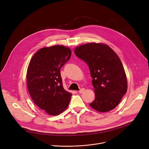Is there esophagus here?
I'll use <instances>...</instances> for the list:
<instances>
[{
    "instance_id": "esophagus-1",
    "label": "esophagus",
    "mask_w": 149,
    "mask_h": 149,
    "mask_svg": "<svg viewBox=\"0 0 149 149\" xmlns=\"http://www.w3.org/2000/svg\"><path fill=\"white\" fill-rule=\"evenodd\" d=\"M84 91H85V88H81V89L79 91V93H83Z\"/></svg>"
}]
</instances>
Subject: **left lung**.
I'll list each match as a JSON object with an SVG mask.
<instances>
[{
    "label": "left lung",
    "instance_id": "1",
    "mask_svg": "<svg viewBox=\"0 0 149 149\" xmlns=\"http://www.w3.org/2000/svg\"><path fill=\"white\" fill-rule=\"evenodd\" d=\"M75 55L88 66L95 100V110L105 112L114 109L127 91L125 72L117 54L107 45L88 43L76 47Z\"/></svg>",
    "mask_w": 149,
    "mask_h": 149
}]
</instances>
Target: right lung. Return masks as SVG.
<instances>
[{
  "instance_id": "obj_1",
  "label": "right lung",
  "mask_w": 149,
  "mask_h": 149,
  "mask_svg": "<svg viewBox=\"0 0 149 149\" xmlns=\"http://www.w3.org/2000/svg\"><path fill=\"white\" fill-rule=\"evenodd\" d=\"M69 48L45 47L31 59L27 73L29 92L34 103L46 113L58 115L68 107L72 94L62 84L60 70L70 58Z\"/></svg>"
}]
</instances>
